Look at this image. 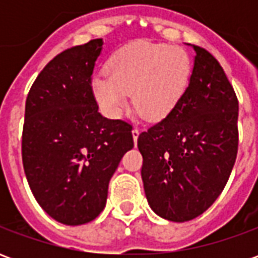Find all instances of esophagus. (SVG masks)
<instances>
[{
    "label": "esophagus",
    "mask_w": 258,
    "mask_h": 258,
    "mask_svg": "<svg viewBox=\"0 0 258 258\" xmlns=\"http://www.w3.org/2000/svg\"><path fill=\"white\" fill-rule=\"evenodd\" d=\"M138 137H140V128L134 127V128H133V140H134L135 144H137V141H138Z\"/></svg>",
    "instance_id": "34e87169"
}]
</instances>
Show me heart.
I'll use <instances>...</instances> for the list:
<instances>
[{"instance_id": "1", "label": "heart", "mask_w": 258, "mask_h": 258, "mask_svg": "<svg viewBox=\"0 0 258 258\" xmlns=\"http://www.w3.org/2000/svg\"><path fill=\"white\" fill-rule=\"evenodd\" d=\"M106 73L92 80V90L109 117L121 116L128 94H133L141 116L157 121L166 117L184 95L190 60L181 47L137 41L113 53Z\"/></svg>"}]
</instances>
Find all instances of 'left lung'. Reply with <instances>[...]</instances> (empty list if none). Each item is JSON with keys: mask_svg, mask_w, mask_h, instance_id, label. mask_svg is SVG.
<instances>
[{"mask_svg": "<svg viewBox=\"0 0 258 258\" xmlns=\"http://www.w3.org/2000/svg\"><path fill=\"white\" fill-rule=\"evenodd\" d=\"M195 49L189 84L178 105L138 137L151 209L164 220H194L227 185L238 153V98L224 69Z\"/></svg>", "mask_w": 258, "mask_h": 258, "instance_id": "8db88e82", "label": "left lung"}]
</instances>
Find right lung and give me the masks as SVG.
I'll use <instances>...</instances> for the list:
<instances>
[{
	"mask_svg": "<svg viewBox=\"0 0 258 258\" xmlns=\"http://www.w3.org/2000/svg\"><path fill=\"white\" fill-rule=\"evenodd\" d=\"M102 38L69 48L42 69L26 99L22 159L48 216L66 225L95 220L109 181L134 146L131 124L98 112L91 76Z\"/></svg>",
	"mask_w": 258,
	"mask_h": 258,
	"instance_id": "right-lung-1",
	"label": "right lung"
}]
</instances>
